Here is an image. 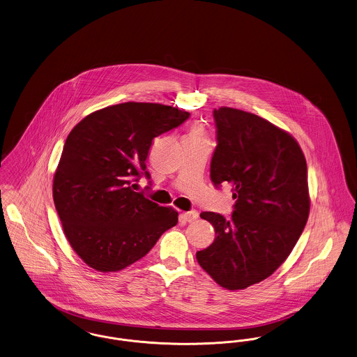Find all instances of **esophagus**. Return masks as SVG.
I'll use <instances>...</instances> for the list:
<instances>
[{"label":"esophagus","mask_w":357,"mask_h":357,"mask_svg":"<svg viewBox=\"0 0 357 357\" xmlns=\"http://www.w3.org/2000/svg\"><path fill=\"white\" fill-rule=\"evenodd\" d=\"M197 218H199L197 211H190V212H184L183 213V218L188 221V222H192V221H195Z\"/></svg>","instance_id":"34e87169"}]
</instances>
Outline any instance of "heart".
I'll use <instances>...</instances> for the list:
<instances>
[{
  "label": "heart",
  "mask_w": 357,
  "mask_h": 357,
  "mask_svg": "<svg viewBox=\"0 0 357 357\" xmlns=\"http://www.w3.org/2000/svg\"><path fill=\"white\" fill-rule=\"evenodd\" d=\"M189 136H202V132H200L199 128H195V129L190 132Z\"/></svg>",
  "instance_id": "heart-1"
}]
</instances>
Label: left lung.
<instances>
[{"instance_id": "8db88e82", "label": "left lung", "mask_w": 357, "mask_h": 357, "mask_svg": "<svg viewBox=\"0 0 357 357\" xmlns=\"http://www.w3.org/2000/svg\"><path fill=\"white\" fill-rule=\"evenodd\" d=\"M213 117L211 178L231 184L236 204L229 220L200 215L216 236L196 259L220 287L238 291L269 278L295 248L310 216L307 161L292 135L257 114L221 107Z\"/></svg>"}]
</instances>
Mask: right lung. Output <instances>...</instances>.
I'll use <instances>...</instances> for the list:
<instances>
[{"label": "right lung", "instance_id": "add662e5", "mask_svg": "<svg viewBox=\"0 0 357 357\" xmlns=\"http://www.w3.org/2000/svg\"><path fill=\"white\" fill-rule=\"evenodd\" d=\"M189 113L155 102H123L82 119L65 141L53 177L63 234L78 257L98 272L139 261L177 224L172 206L135 192L153 139Z\"/></svg>", "mask_w": 357, "mask_h": 357}]
</instances>
